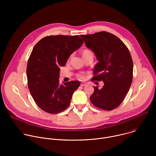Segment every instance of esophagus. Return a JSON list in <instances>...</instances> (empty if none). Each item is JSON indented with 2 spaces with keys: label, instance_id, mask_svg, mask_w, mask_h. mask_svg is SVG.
<instances>
[{
  "label": "esophagus",
  "instance_id": "1",
  "mask_svg": "<svg viewBox=\"0 0 156 156\" xmlns=\"http://www.w3.org/2000/svg\"><path fill=\"white\" fill-rule=\"evenodd\" d=\"M87 84L86 83H81V86H86Z\"/></svg>",
  "mask_w": 156,
  "mask_h": 156
}]
</instances>
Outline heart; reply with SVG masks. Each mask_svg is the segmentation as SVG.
Wrapping results in <instances>:
<instances>
[{
  "instance_id": "b5f03b06",
  "label": "heart",
  "mask_w": 156,
  "mask_h": 156,
  "mask_svg": "<svg viewBox=\"0 0 156 156\" xmlns=\"http://www.w3.org/2000/svg\"><path fill=\"white\" fill-rule=\"evenodd\" d=\"M89 52V51H87V50H85V51H83V54H84V53H86V52ZM78 77H79V78H84V76H83V75H81V74H80V75H78Z\"/></svg>"
}]
</instances>
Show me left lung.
Segmentation results:
<instances>
[{"label":"left lung","instance_id":"obj_1","mask_svg":"<svg viewBox=\"0 0 156 156\" xmlns=\"http://www.w3.org/2000/svg\"><path fill=\"white\" fill-rule=\"evenodd\" d=\"M80 36L98 60L93 70L98 75L93 80L104 84L101 90L93 86L90 101L98 108L112 110L123 101L132 83L133 63L129 50L118 37L105 31Z\"/></svg>","mask_w":156,"mask_h":156}]
</instances>
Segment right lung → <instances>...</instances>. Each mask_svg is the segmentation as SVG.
I'll return each instance as SVG.
<instances>
[{
    "mask_svg": "<svg viewBox=\"0 0 156 156\" xmlns=\"http://www.w3.org/2000/svg\"><path fill=\"white\" fill-rule=\"evenodd\" d=\"M83 44L80 36H49L34 47L28 61L27 75L30 93L42 110L57 114L67 108L79 81L60 84V67Z\"/></svg>",
    "mask_w": 156,
    "mask_h": 156,
    "instance_id": "add662e5",
    "label": "right lung"
}]
</instances>
